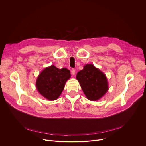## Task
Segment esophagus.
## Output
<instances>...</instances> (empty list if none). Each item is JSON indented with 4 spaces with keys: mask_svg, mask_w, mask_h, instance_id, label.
Listing matches in <instances>:
<instances>
[{
    "mask_svg": "<svg viewBox=\"0 0 146 146\" xmlns=\"http://www.w3.org/2000/svg\"><path fill=\"white\" fill-rule=\"evenodd\" d=\"M71 73L72 75H75V70L74 69H72L71 71Z\"/></svg>",
    "mask_w": 146,
    "mask_h": 146,
    "instance_id": "obj_1",
    "label": "esophagus"
}]
</instances>
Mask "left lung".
<instances>
[{
	"mask_svg": "<svg viewBox=\"0 0 146 146\" xmlns=\"http://www.w3.org/2000/svg\"><path fill=\"white\" fill-rule=\"evenodd\" d=\"M87 99L95 101L100 100L108 90L106 75L93 64L84 65L76 76Z\"/></svg>",
	"mask_w": 146,
	"mask_h": 146,
	"instance_id": "8db88e82",
	"label": "left lung"
}]
</instances>
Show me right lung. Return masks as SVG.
Returning a JSON list of instances; mask_svg holds the SVG:
<instances>
[{
  "label": "right lung",
  "mask_w": 146,
  "mask_h": 146,
  "mask_svg": "<svg viewBox=\"0 0 146 146\" xmlns=\"http://www.w3.org/2000/svg\"><path fill=\"white\" fill-rule=\"evenodd\" d=\"M71 78L69 70L58 68L54 65L45 67L39 74L36 81L39 93L49 101L58 98L62 92L65 84Z\"/></svg>",
  "instance_id": "add662e5"
}]
</instances>
